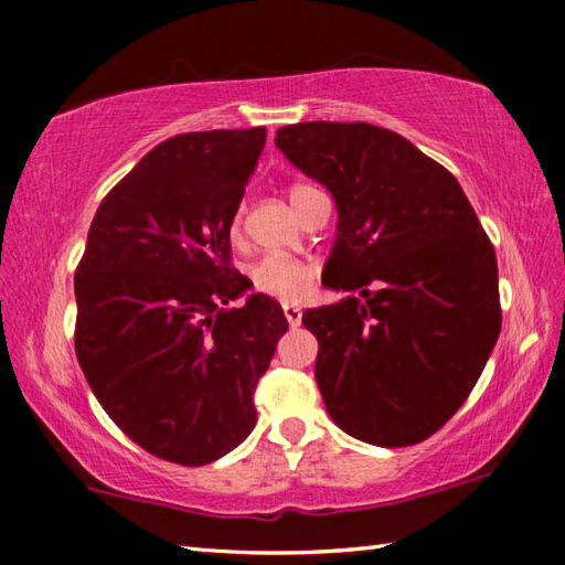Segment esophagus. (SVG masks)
Masks as SVG:
<instances>
[{"label":"esophagus","instance_id":"1","mask_svg":"<svg viewBox=\"0 0 565 565\" xmlns=\"http://www.w3.org/2000/svg\"><path fill=\"white\" fill-rule=\"evenodd\" d=\"M281 309H284V317H286V321H289V327H299V323H301V309H299V306H294V303H284Z\"/></svg>","mask_w":565,"mask_h":565}]
</instances>
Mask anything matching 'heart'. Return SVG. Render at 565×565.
Instances as JSON below:
<instances>
[{"instance_id": "1", "label": "heart", "mask_w": 565, "mask_h": 565, "mask_svg": "<svg viewBox=\"0 0 565 565\" xmlns=\"http://www.w3.org/2000/svg\"><path fill=\"white\" fill-rule=\"evenodd\" d=\"M301 189H306V186L303 184L291 186L289 196L299 194ZM238 222H242V216L236 214L234 228L238 226ZM311 274L313 271L309 264L291 259V256H279V254L264 256V259L256 262L252 266V271H248L256 291H262L266 296H276V299H284V301L301 299L311 284Z\"/></svg>"}]
</instances>
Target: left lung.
Wrapping results in <instances>:
<instances>
[{"label": "left lung", "mask_w": 565, "mask_h": 565, "mask_svg": "<svg viewBox=\"0 0 565 565\" xmlns=\"http://www.w3.org/2000/svg\"><path fill=\"white\" fill-rule=\"evenodd\" d=\"M274 141L337 202L323 286L359 291L301 319L319 341L329 416L374 446L424 441L461 408L499 339L489 236L451 171L396 131L301 121Z\"/></svg>", "instance_id": "1"}]
</instances>
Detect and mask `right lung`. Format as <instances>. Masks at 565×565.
<instances>
[{"label":"right lung","instance_id":"obj_1","mask_svg":"<svg viewBox=\"0 0 565 565\" xmlns=\"http://www.w3.org/2000/svg\"><path fill=\"white\" fill-rule=\"evenodd\" d=\"M266 129L161 141L114 186L74 274V349L109 418L151 456L204 466L256 426L254 391L289 329L232 266V222Z\"/></svg>","mask_w":565,"mask_h":565}]
</instances>
